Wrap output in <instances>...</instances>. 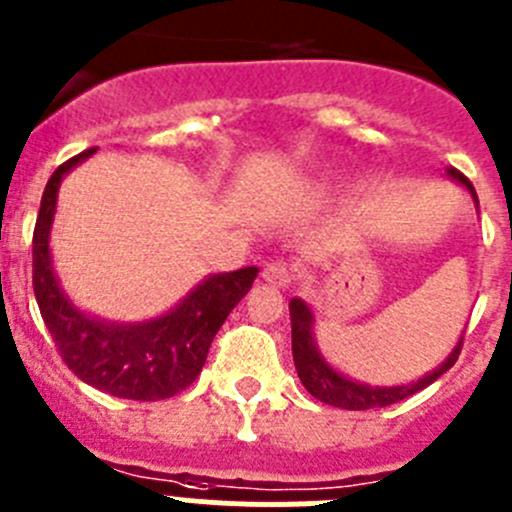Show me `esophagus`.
<instances>
[{
	"instance_id": "esophagus-1",
	"label": "esophagus",
	"mask_w": 512,
	"mask_h": 512,
	"mask_svg": "<svg viewBox=\"0 0 512 512\" xmlns=\"http://www.w3.org/2000/svg\"><path fill=\"white\" fill-rule=\"evenodd\" d=\"M261 279L276 289H287L289 284H292L294 274L284 261H274V264H269L264 271H261Z\"/></svg>"
}]
</instances>
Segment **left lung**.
<instances>
[{"instance_id": "obj_1", "label": "left lung", "mask_w": 512, "mask_h": 512, "mask_svg": "<svg viewBox=\"0 0 512 512\" xmlns=\"http://www.w3.org/2000/svg\"><path fill=\"white\" fill-rule=\"evenodd\" d=\"M449 180H454L457 185H462L464 190L470 192L472 200L477 205V213H480V200H477V192L472 187V182L462 175V172L447 170ZM289 317H292V355L294 365H297V375L302 386L312 393L317 401L330 403L337 409L348 411H368V409H383V406H391V403L403 401V398L414 396L421 388L431 386L437 381L439 375L447 373L459 358V350H462V337L454 345L452 353L444 358V363H439L431 373L421 375L419 381L401 383V386H370V383H360L342 375L340 370L332 368L325 360V355L317 348V340H314V312L309 309L307 302H302L299 297H294L289 302ZM464 335V332H462Z\"/></svg>"}]
</instances>
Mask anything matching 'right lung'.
<instances>
[{"instance_id": "right-lung-1", "label": "right lung", "mask_w": 512, "mask_h": 512, "mask_svg": "<svg viewBox=\"0 0 512 512\" xmlns=\"http://www.w3.org/2000/svg\"><path fill=\"white\" fill-rule=\"evenodd\" d=\"M93 152L96 149H86L60 164L42 192L32 236V287L37 307L65 365L83 383L116 398H170L198 378L215 332L246 297L259 269L246 266L205 276L187 297L154 320L111 322L75 307L55 276L50 228L60 182Z\"/></svg>"}]
</instances>
